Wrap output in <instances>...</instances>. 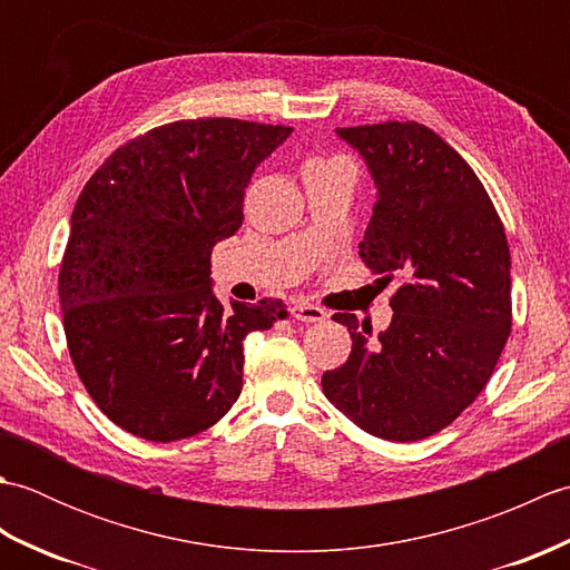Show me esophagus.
I'll return each instance as SVG.
<instances>
[{
  "mask_svg": "<svg viewBox=\"0 0 570 570\" xmlns=\"http://www.w3.org/2000/svg\"><path fill=\"white\" fill-rule=\"evenodd\" d=\"M292 316L296 321H304V323H323L325 318H328L321 306H313V304H294Z\"/></svg>",
  "mask_w": 570,
  "mask_h": 570,
  "instance_id": "obj_1",
  "label": "esophagus"
}]
</instances>
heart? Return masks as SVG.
I'll return each mask as SVG.
<instances>
[{"label": "heart", "mask_w": 570, "mask_h": 570, "mask_svg": "<svg viewBox=\"0 0 570 570\" xmlns=\"http://www.w3.org/2000/svg\"><path fill=\"white\" fill-rule=\"evenodd\" d=\"M333 161H341V159H328V161H313V164H333Z\"/></svg>", "instance_id": "1"}]
</instances>
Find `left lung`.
I'll return each instance as SVG.
<instances>
[{
  "label": "left lung",
  "mask_w": 570,
  "mask_h": 570,
  "mask_svg": "<svg viewBox=\"0 0 570 570\" xmlns=\"http://www.w3.org/2000/svg\"><path fill=\"white\" fill-rule=\"evenodd\" d=\"M377 184L360 257L384 284L402 278L390 328L335 313L353 353L323 374V394L384 441H421L485 390L512 331L510 247L482 180L419 122L337 129Z\"/></svg>",
  "instance_id": "obj_1"
}]
</instances>
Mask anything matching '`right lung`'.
<instances>
[{"instance_id":"add662e5","label":"right lung","mask_w":570,"mask_h":570,"mask_svg":"<svg viewBox=\"0 0 570 570\" xmlns=\"http://www.w3.org/2000/svg\"><path fill=\"white\" fill-rule=\"evenodd\" d=\"M292 127L178 119L115 149L70 217L58 272L68 353L119 429L178 441L242 392L247 333L286 318L282 298L213 296L210 254L242 225L245 188Z\"/></svg>"}]
</instances>
